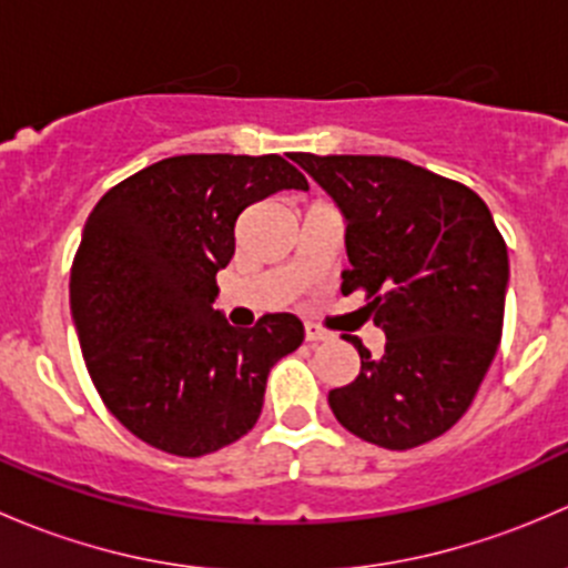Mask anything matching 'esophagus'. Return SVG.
<instances>
[{"instance_id":"esophagus-1","label":"esophagus","mask_w":568,"mask_h":568,"mask_svg":"<svg viewBox=\"0 0 568 568\" xmlns=\"http://www.w3.org/2000/svg\"><path fill=\"white\" fill-rule=\"evenodd\" d=\"M329 337V332L321 329L318 324H305V341L307 343H318V341H326Z\"/></svg>"}]
</instances>
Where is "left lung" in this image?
Listing matches in <instances>:
<instances>
[{
    "instance_id": "8db88e82",
    "label": "left lung",
    "mask_w": 568,
    "mask_h": 568,
    "mask_svg": "<svg viewBox=\"0 0 568 568\" xmlns=\"http://www.w3.org/2000/svg\"><path fill=\"white\" fill-rule=\"evenodd\" d=\"M291 159L341 209L352 263L341 291L363 288L387 337L382 357L352 337L359 376L329 390L332 412L379 448L432 443L467 412L497 354L506 242L473 189L404 159Z\"/></svg>"
}]
</instances>
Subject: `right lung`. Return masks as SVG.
Segmentation results:
<instances>
[{"mask_svg": "<svg viewBox=\"0 0 568 568\" xmlns=\"http://www.w3.org/2000/svg\"><path fill=\"white\" fill-rule=\"evenodd\" d=\"M283 189H307L283 156L189 153L120 181L84 222L73 326L106 409L142 443L186 459L236 443L268 371L305 341L294 313L239 329L214 311L239 216Z\"/></svg>", "mask_w": 568, "mask_h": 568, "instance_id": "1", "label": "right lung"}]
</instances>
